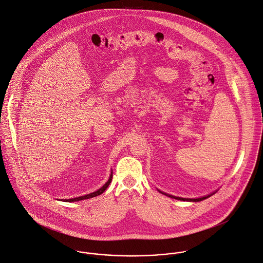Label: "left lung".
I'll return each instance as SVG.
<instances>
[{"instance_id": "obj_1", "label": "left lung", "mask_w": 263, "mask_h": 263, "mask_svg": "<svg viewBox=\"0 0 263 263\" xmlns=\"http://www.w3.org/2000/svg\"><path fill=\"white\" fill-rule=\"evenodd\" d=\"M158 191H159L160 193H162L163 195H165V196H167V197H171V198H173V199L180 200V201H189V202H200V201H203V200H205V199L211 197L212 195H214V194L217 192V191H214V192L210 193L209 195H206V196H203V197H200V198H181V197H176V196H173V195L166 194V193H164V192H162V191H160V190H158Z\"/></svg>"}]
</instances>
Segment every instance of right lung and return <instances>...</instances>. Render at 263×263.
<instances>
[{
    "mask_svg": "<svg viewBox=\"0 0 263 263\" xmlns=\"http://www.w3.org/2000/svg\"><path fill=\"white\" fill-rule=\"evenodd\" d=\"M112 180V172L110 174V176L108 178V180L106 181V183H104L99 190L88 194V195H85V196H81V197H77V198H71V199H61V201L63 202H77V201H81V200H86V199H89V198H92V197H96V196H99L101 195L103 192H105V190L108 187V185L110 184Z\"/></svg>",
    "mask_w": 263,
    "mask_h": 263,
    "instance_id": "1",
    "label": "right lung"
}]
</instances>
